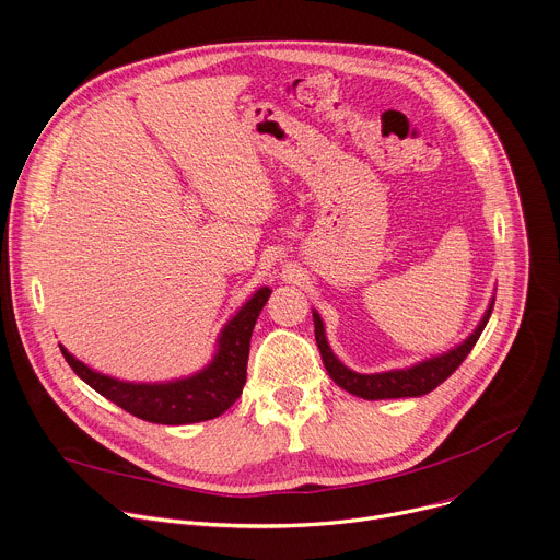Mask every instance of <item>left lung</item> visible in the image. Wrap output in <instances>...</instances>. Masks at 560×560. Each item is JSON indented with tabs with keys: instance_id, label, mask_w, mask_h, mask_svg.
<instances>
[{
	"instance_id": "8db88e82",
	"label": "left lung",
	"mask_w": 560,
	"mask_h": 560,
	"mask_svg": "<svg viewBox=\"0 0 560 560\" xmlns=\"http://www.w3.org/2000/svg\"><path fill=\"white\" fill-rule=\"evenodd\" d=\"M493 311V299L489 303V308L482 317V322L478 324V328L463 341L457 343L455 348H451L448 352L438 354V358L424 360L411 369H399V371H386V373H354L350 369H346L328 346L326 341V332H324V322L319 317V313H313L315 319V339L322 352L324 366L328 371V375L332 377V382L337 386H341L343 390L364 397V399H393V397H420L431 393L433 388H438L446 377H451L455 373V369L465 362L467 354L471 352V348L476 346V341L480 339L489 317Z\"/></svg>"
}]
</instances>
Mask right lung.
I'll return each instance as SVG.
<instances>
[{"label":"right lung","mask_w":560,"mask_h":560,"mask_svg":"<svg viewBox=\"0 0 560 560\" xmlns=\"http://www.w3.org/2000/svg\"><path fill=\"white\" fill-rule=\"evenodd\" d=\"M270 292V288H259L254 292V296L221 330L214 360L191 377H183L176 382H120L116 377L89 369L86 364L75 360L65 346H60V350L80 380H84L93 390L112 399L120 409L140 420L174 427L214 420L230 409L245 386L252 330Z\"/></svg>","instance_id":"add662e5"}]
</instances>
